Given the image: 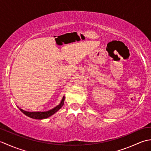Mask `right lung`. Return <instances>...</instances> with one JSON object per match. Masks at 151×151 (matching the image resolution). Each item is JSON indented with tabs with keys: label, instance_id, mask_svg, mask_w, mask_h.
Listing matches in <instances>:
<instances>
[{
	"label": "right lung",
	"instance_id": "obj_1",
	"mask_svg": "<svg viewBox=\"0 0 151 151\" xmlns=\"http://www.w3.org/2000/svg\"><path fill=\"white\" fill-rule=\"evenodd\" d=\"M64 100H65V97H63V99H62V102H60V104L59 105H58L56 107L52 109V110H50L49 111H47L29 112V111L22 110V109H21V108H19V109H20V110L22 112V113H23L24 114H25L26 115H27L28 117H30L33 118V119H46L47 117L51 116L52 115L55 114L56 111H58L63 106Z\"/></svg>",
	"mask_w": 151,
	"mask_h": 151
}]
</instances>
